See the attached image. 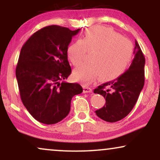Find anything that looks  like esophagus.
<instances>
[{
	"label": "esophagus",
	"instance_id": "34e87169",
	"mask_svg": "<svg viewBox=\"0 0 160 160\" xmlns=\"http://www.w3.org/2000/svg\"><path fill=\"white\" fill-rule=\"evenodd\" d=\"M92 92V89L91 88L87 87V86H83V92L84 93H89V92Z\"/></svg>",
	"mask_w": 160,
	"mask_h": 160
}]
</instances>
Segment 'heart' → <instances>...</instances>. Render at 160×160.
Segmentation results:
<instances>
[{
	"label": "heart",
	"instance_id": "b5f03b06",
	"mask_svg": "<svg viewBox=\"0 0 160 160\" xmlns=\"http://www.w3.org/2000/svg\"><path fill=\"white\" fill-rule=\"evenodd\" d=\"M86 51L91 52L89 62L74 71L77 80L87 84L100 78L102 81L114 80L126 71L133 56V45L111 28L94 26L85 31L81 40L68 47L67 55L74 65H78Z\"/></svg>",
	"mask_w": 160,
	"mask_h": 160
}]
</instances>
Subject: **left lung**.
Instances as JSON below:
<instances>
[{
	"label": "left lung",
	"mask_w": 160,
	"mask_h": 160,
	"mask_svg": "<svg viewBox=\"0 0 160 160\" xmlns=\"http://www.w3.org/2000/svg\"><path fill=\"white\" fill-rule=\"evenodd\" d=\"M135 57L129 68L114 80L98 86L94 93L104 97L103 108L95 111L99 118L114 122L122 120L131 112L144 84L145 58L137 41L134 49Z\"/></svg>",
	"instance_id": "obj_1"
}]
</instances>
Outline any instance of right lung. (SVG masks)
Instances as JSON below:
<instances>
[{"instance_id": "1", "label": "right lung", "mask_w": 160, "mask_h": 160, "mask_svg": "<svg viewBox=\"0 0 160 160\" xmlns=\"http://www.w3.org/2000/svg\"><path fill=\"white\" fill-rule=\"evenodd\" d=\"M79 32L49 25L34 33L22 47L16 68L20 97L28 111L42 123L63 120L73 96L82 92L80 84L64 81L71 73L68 47Z\"/></svg>"}]
</instances>
